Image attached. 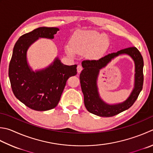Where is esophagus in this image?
Instances as JSON below:
<instances>
[{"label": "esophagus", "mask_w": 153, "mask_h": 153, "mask_svg": "<svg viewBox=\"0 0 153 153\" xmlns=\"http://www.w3.org/2000/svg\"><path fill=\"white\" fill-rule=\"evenodd\" d=\"M82 70H83V68H82V67L81 66V65H77V73L78 74H79L81 71H82Z\"/></svg>", "instance_id": "34e87169"}]
</instances>
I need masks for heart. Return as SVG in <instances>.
I'll list each match as a JSON object with an SVG mask.
<instances>
[{"label":"heart","mask_w":153,"mask_h":153,"mask_svg":"<svg viewBox=\"0 0 153 153\" xmlns=\"http://www.w3.org/2000/svg\"><path fill=\"white\" fill-rule=\"evenodd\" d=\"M109 46V40L100 32L92 30H80L72 36L70 44L65 46L69 56L86 54L90 58H97L105 52Z\"/></svg>","instance_id":"heart-1"}]
</instances>
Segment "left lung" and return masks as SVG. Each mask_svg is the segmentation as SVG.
I'll return each mask as SVG.
<instances>
[{"label": "left lung", "instance_id": "obj_1", "mask_svg": "<svg viewBox=\"0 0 153 153\" xmlns=\"http://www.w3.org/2000/svg\"><path fill=\"white\" fill-rule=\"evenodd\" d=\"M121 54L131 56L135 62L134 88L129 97L123 102L110 105L101 100L98 91L97 81L99 70L104 67L116 56ZM83 70L80 74L81 88L84 96V104L87 110L93 114L100 117H113L128 109L133 105L141 91L143 85V58L135 47L119 50L109 53L97 60H83L82 62Z\"/></svg>", "mask_w": 153, "mask_h": 153}]
</instances>
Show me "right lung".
<instances>
[{"label":"right lung","mask_w":153,"mask_h":153,"mask_svg":"<svg viewBox=\"0 0 153 153\" xmlns=\"http://www.w3.org/2000/svg\"><path fill=\"white\" fill-rule=\"evenodd\" d=\"M59 28L40 27L19 38L9 64L13 94L29 108L48 111L58 104L68 78L77 74V65H64L57 57L49 66L34 71L27 62V50L39 38L53 39Z\"/></svg>","instance_id":"right-lung-1"}]
</instances>
